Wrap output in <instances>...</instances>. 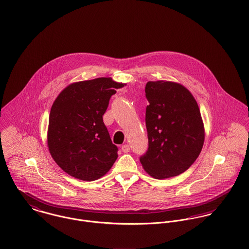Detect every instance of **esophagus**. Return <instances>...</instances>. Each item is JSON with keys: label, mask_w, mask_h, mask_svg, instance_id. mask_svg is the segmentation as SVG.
I'll return each mask as SVG.
<instances>
[{"label": "esophagus", "mask_w": 249, "mask_h": 249, "mask_svg": "<svg viewBox=\"0 0 249 249\" xmlns=\"http://www.w3.org/2000/svg\"><path fill=\"white\" fill-rule=\"evenodd\" d=\"M122 150H123V152L127 153V152H129L130 147H129L128 144H124V145H122Z\"/></svg>", "instance_id": "obj_1"}]
</instances>
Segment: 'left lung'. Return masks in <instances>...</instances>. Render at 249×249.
I'll return each instance as SVG.
<instances>
[{"instance_id":"obj_1","label":"left lung","mask_w":249,"mask_h":249,"mask_svg":"<svg viewBox=\"0 0 249 249\" xmlns=\"http://www.w3.org/2000/svg\"><path fill=\"white\" fill-rule=\"evenodd\" d=\"M148 148L140 158L143 170L157 179L187 171L198 157L204 124L192 93L178 82L157 80L145 85Z\"/></svg>"}]
</instances>
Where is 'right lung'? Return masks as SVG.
I'll use <instances>...</instances> for the list:
<instances>
[{"label": "right lung", "instance_id": "obj_1", "mask_svg": "<svg viewBox=\"0 0 249 249\" xmlns=\"http://www.w3.org/2000/svg\"><path fill=\"white\" fill-rule=\"evenodd\" d=\"M125 83L99 77L71 83L53 104L47 142L55 163L83 181L103 178L118 158L103 116L109 100Z\"/></svg>", "mask_w": 249, "mask_h": 249}]
</instances>
